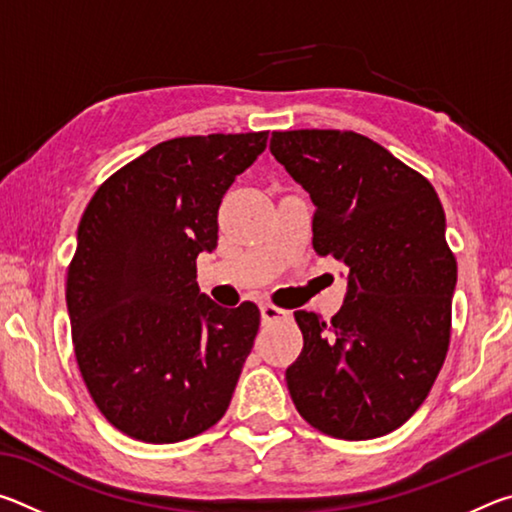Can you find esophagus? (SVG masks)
<instances>
[{
    "label": "esophagus",
    "instance_id": "34e87169",
    "mask_svg": "<svg viewBox=\"0 0 512 512\" xmlns=\"http://www.w3.org/2000/svg\"><path fill=\"white\" fill-rule=\"evenodd\" d=\"M289 311L271 305V302H264L262 305V320L264 323H277V320H287Z\"/></svg>",
    "mask_w": 512,
    "mask_h": 512
}]
</instances>
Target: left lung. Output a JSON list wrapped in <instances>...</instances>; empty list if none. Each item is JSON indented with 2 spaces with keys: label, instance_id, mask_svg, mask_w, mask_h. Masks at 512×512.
<instances>
[{
  "label": "left lung",
  "instance_id": "1",
  "mask_svg": "<svg viewBox=\"0 0 512 512\" xmlns=\"http://www.w3.org/2000/svg\"><path fill=\"white\" fill-rule=\"evenodd\" d=\"M271 153L314 203V250L350 268L329 323L296 311L287 386L311 427L343 440L395 431L427 400L449 348L456 257L427 178L352 131L273 133Z\"/></svg>",
  "mask_w": 512,
  "mask_h": 512
}]
</instances>
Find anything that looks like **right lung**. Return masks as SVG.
Masks as SVG:
<instances>
[{
  "instance_id": "add662e5",
  "label": "right lung",
  "mask_w": 512,
  "mask_h": 512,
  "mask_svg": "<svg viewBox=\"0 0 512 512\" xmlns=\"http://www.w3.org/2000/svg\"><path fill=\"white\" fill-rule=\"evenodd\" d=\"M268 131L155 144L94 192L67 268L79 370L112 427L142 443L198 436L223 418L259 329L255 302L223 309L196 282L219 207Z\"/></svg>"
}]
</instances>
